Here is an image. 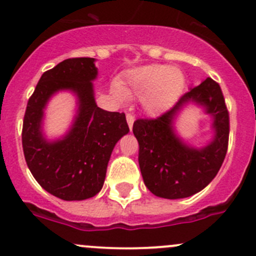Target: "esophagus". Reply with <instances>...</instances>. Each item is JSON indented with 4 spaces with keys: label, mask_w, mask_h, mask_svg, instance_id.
<instances>
[{
    "label": "esophagus",
    "mask_w": 256,
    "mask_h": 256,
    "mask_svg": "<svg viewBox=\"0 0 256 256\" xmlns=\"http://www.w3.org/2000/svg\"><path fill=\"white\" fill-rule=\"evenodd\" d=\"M126 120H128V128H130V130H131V128H132V125H134V121H135V116H134L132 114L128 112L126 114Z\"/></svg>",
    "instance_id": "obj_1"
}]
</instances>
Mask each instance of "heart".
<instances>
[{"label": "heart", "mask_w": 256, "mask_h": 256, "mask_svg": "<svg viewBox=\"0 0 256 256\" xmlns=\"http://www.w3.org/2000/svg\"><path fill=\"white\" fill-rule=\"evenodd\" d=\"M184 76L177 68H167L161 64H150L131 70L122 82L125 95L142 96L144 109L151 115L168 110L182 92ZM116 96L122 94L115 89Z\"/></svg>", "instance_id": "1"}]
</instances>
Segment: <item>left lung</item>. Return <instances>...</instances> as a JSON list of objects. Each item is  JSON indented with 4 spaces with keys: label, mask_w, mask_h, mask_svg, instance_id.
Listing matches in <instances>:
<instances>
[{
    "label": "left lung",
    "mask_w": 256,
    "mask_h": 256,
    "mask_svg": "<svg viewBox=\"0 0 256 256\" xmlns=\"http://www.w3.org/2000/svg\"><path fill=\"white\" fill-rule=\"evenodd\" d=\"M190 101L204 106L214 116V138L203 149L188 146L173 131L174 116ZM132 131L138 141L141 174L150 192L167 200L196 194L216 176L228 150L229 112L220 86L207 78L158 118H138Z\"/></svg>",
    "instance_id": "1"
}]
</instances>
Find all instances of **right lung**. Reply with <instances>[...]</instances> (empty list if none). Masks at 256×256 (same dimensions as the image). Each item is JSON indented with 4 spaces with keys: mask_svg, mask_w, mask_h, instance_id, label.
I'll list each match as a JSON object with an SVG mask.
<instances>
[{
    "mask_svg": "<svg viewBox=\"0 0 256 256\" xmlns=\"http://www.w3.org/2000/svg\"><path fill=\"white\" fill-rule=\"evenodd\" d=\"M94 58H69L44 72L28 100L22 146L30 174L47 192L63 200H82L100 192L116 142L128 132L124 112L100 109L94 99ZM59 90H72L80 109L71 131L49 143L42 134V110Z\"/></svg>",
    "mask_w": 256,
    "mask_h": 256,
    "instance_id": "right-lung-1",
    "label": "right lung"
}]
</instances>
